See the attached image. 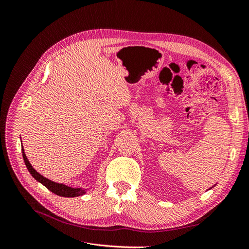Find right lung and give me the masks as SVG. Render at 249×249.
<instances>
[{
  "mask_svg": "<svg viewBox=\"0 0 249 249\" xmlns=\"http://www.w3.org/2000/svg\"><path fill=\"white\" fill-rule=\"evenodd\" d=\"M21 150H22V158H24V161H25V164H26L29 172L31 173L32 177L36 180H38V182L41 183L43 186H46L51 192L59 195V196H63V197H76V196H80V195H83L85 193V190L79 189V188H71V187L65 186L63 184H58L55 182H52V180L39 175V173L31 166V164H30V162L28 161L27 157L24 153V149H21Z\"/></svg>",
  "mask_w": 249,
  "mask_h": 249,
  "instance_id": "right-lung-1",
  "label": "right lung"
}]
</instances>
